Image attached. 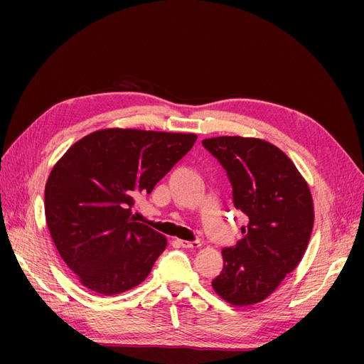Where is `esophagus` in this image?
<instances>
[{
	"label": "esophagus",
	"instance_id": "obj_1",
	"mask_svg": "<svg viewBox=\"0 0 364 364\" xmlns=\"http://www.w3.org/2000/svg\"><path fill=\"white\" fill-rule=\"evenodd\" d=\"M179 245H181L182 247H186V249H197V247H200V241H199V240H194V241L179 240Z\"/></svg>",
	"mask_w": 364,
	"mask_h": 364
}]
</instances>
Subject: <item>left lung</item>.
Masks as SVG:
<instances>
[{
    "label": "left lung",
    "mask_w": 364,
    "mask_h": 364,
    "mask_svg": "<svg viewBox=\"0 0 364 364\" xmlns=\"http://www.w3.org/2000/svg\"><path fill=\"white\" fill-rule=\"evenodd\" d=\"M202 144L226 170L234 206L249 218L243 238L222 250L223 270L213 289L235 306L258 304L304 257L314 223L310 188L291 159L267 141L217 136Z\"/></svg>",
    "instance_id": "8db88e82"
}]
</instances>
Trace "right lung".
<instances>
[{"instance_id": "obj_1", "label": "right lung", "mask_w": 364, "mask_h": 364, "mask_svg": "<svg viewBox=\"0 0 364 364\" xmlns=\"http://www.w3.org/2000/svg\"><path fill=\"white\" fill-rule=\"evenodd\" d=\"M194 134L103 129L73 144L46 185V218L65 264L98 294L144 281L167 240L132 215L194 146Z\"/></svg>"}]
</instances>
